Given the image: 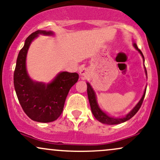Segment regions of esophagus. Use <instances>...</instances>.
I'll list each match as a JSON object with an SVG mask.
<instances>
[{"instance_id": "34e87169", "label": "esophagus", "mask_w": 160, "mask_h": 160, "mask_svg": "<svg viewBox=\"0 0 160 160\" xmlns=\"http://www.w3.org/2000/svg\"><path fill=\"white\" fill-rule=\"evenodd\" d=\"M88 70H87L86 67H80V70H79V73L81 76V77L83 79H84L87 75H88Z\"/></svg>"}]
</instances>
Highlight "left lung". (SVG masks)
I'll use <instances>...</instances> for the list:
<instances>
[{"instance_id":"left-lung-1","label":"left lung","mask_w":160,"mask_h":160,"mask_svg":"<svg viewBox=\"0 0 160 160\" xmlns=\"http://www.w3.org/2000/svg\"><path fill=\"white\" fill-rule=\"evenodd\" d=\"M133 46L135 47L136 49L140 53V54L142 55V58L144 59L143 54H142V53L141 52V50L138 48L137 43H134ZM145 71H146V74L147 75V69H146V67H145ZM87 95H88V99H89V102H90V108H91V111L92 112H93V116L95 117V118L98 121H100V122H102V123H104V124H108V125H115V124L121 123V122H126V121L129 120V119L132 118V117L137 113L138 110H139V108L141 107V105H142V102H143L144 97H145V94H146V90H145V92H144L141 100H139V102L137 104V106H136V107H134V108L132 109V110H131L127 116H125L124 117H122V118H114V117H110V116L107 115L105 112H102V111L100 110L98 104H97V102L96 95H95V93H94L93 88H92L91 86H90V84L89 83H87Z\"/></svg>"}]
</instances>
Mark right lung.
Returning <instances> with one entry per match:
<instances>
[{
	"mask_svg": "<svg viewBox=\"0 0 160 160\" xmlns=\"http://www.w3.org/2000/svg\"><path fill=\"white\" fill-rule=\"evenodd\" d=\"M38 34L53 35L52 31H37L32 33L20 50L13 73V85L17 97L25 113L32 120L49 122L62 113L67 96L77 82V73L61 72L48 84L31 80L26 70V57L31 42Z\"/></svg>",
	"mask_w": 160,
	"mask_h": 160,
	"instance_id": "1",
	"label": "right lung"
}]
</instances>
